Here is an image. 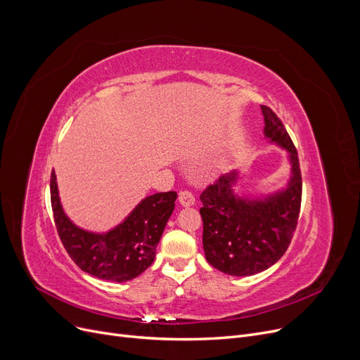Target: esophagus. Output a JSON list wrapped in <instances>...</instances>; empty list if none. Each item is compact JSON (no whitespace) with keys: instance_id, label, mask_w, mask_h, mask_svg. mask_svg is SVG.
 Listing matches in <instances>:
<instances>
[{"instance_id":"obj_1","label":"esophagus","mask_w":360,"mask_h":360,"mask_svg":"<svg viewBox=\"0 0 360 360\" xmlns=\"http://www.w3.org/2000/svg\"><path fill=\"white\" fill-rule=\"evenodd\" d=\"M179 202L183 207H192V205H195V195L189 191H181L179 193Z\"/></svg>"}]
</instances>
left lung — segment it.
Here are the masks:
<instances>
[{
    "label": "left lung",
    "instance_id": "8db88e82",
    "mask_svg": "<svg viewBox=\"0 0 360 360\" xmlns=\"http://www.w3.org/2000/svg\"><path fill=\"white\" fill-rule=\"evenodd\" d=\"M265 136L290 152L293 177L287 191L266 200L246 202L231 191L236 174L219 177L200 195L205 258L230 276H253L276 264L292 243L302 203L296 146L278 115L262 105Z\"/></svg>",
    "mask_w": 360,
    "mask_h": 360
}]
</instances>
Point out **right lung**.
Masks as SVG:
<instances>
[{"label":"right lung","instance_id":"add662e5","mask_svg":"<svg viewBox=\"0 0 360 360\" xmlns=\"http://www.w3.org/2000/svg\"><path fill=\"white\" fill-rule=\"evenodd\" d=\"M176 199V192L148 196L118 227L107 234H94L76 227L65 217L56 173H51V207L61 243L82 271L101 280L129 281L152 265Z\"/></svg>","mask_w":360,"mask_h":360}]
</instances>
